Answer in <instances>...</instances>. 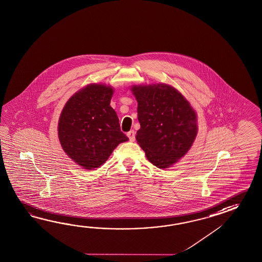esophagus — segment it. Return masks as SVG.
<instances>
[{
  "label": "esophagus",
  "instance_id": "34e87169",
  "mask_svg": "<svg viewBox=\"0 0 262 262\" xmlns=\"http://www.w3.org/2000/svg\"><path fill=\"white\" fill-rule=\"evenodd\" d=\"M127 135H128V139H129V141L134 142V141L135 140V132H134V129L129 130L128 134H127Z\"/></svg>",
  "mask_w": 262,
  "mask_h": 262
}]
</instances>
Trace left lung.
<instances>
[{
  "label": "left lung",
  "mask_w": 262,
  "mask_h": 262,
  "mask_svg": "<svg viewBox=\"0 0 262 262\" xmlns=\"http://www.w3.org/2000/svg\"><path fill=\"white\" fill-rule=\"evenodd\" d=\"M140 129L136 140L148 161L160 168L176 163L197 135V116L177 90L166 84L134 86Z\"/></svg>",
  "instance_id": "8db88e82"
}]
</instances>
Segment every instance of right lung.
<instances>
[{"label": "right lung", "mask_w": 262, "mask_h": 262, "mask_svg": "<svg viewBox=\"0 0 262 262\" xmlns=\"http://www.w3.org/2000/svg\"><path fill=\"white\" fill-rule=\"evenodd\" d=\"M113 94L105 85H88L71 97L59 117L58 138L64 151L89 170L103 165L118 144L128 140L110 106Z\"/></svg>", "instance_id": "1"}]
</instances>
